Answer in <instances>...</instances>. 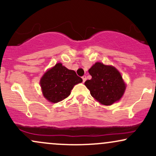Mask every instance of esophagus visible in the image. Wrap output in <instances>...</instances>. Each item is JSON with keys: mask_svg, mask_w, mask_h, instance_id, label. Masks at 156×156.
Wrapping results in <instances>:
<instances>
[{"mask_svg": "<svg viewBox=\"0 0 156 156\" xmlns=\"http://www.w3.org/2000/svg\"><path fill=\"white\" fill-rule=\"evenodd\" d=\"M82 79H83V82L84 83L86 81V80H87V77H86V76H82Z\"/></svg>", "mask_w": 156, "mask_h": 156, "instance_id": "1", "label": "esophagus"}]
</instances>
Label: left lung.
<instances>
[{
  "label": "left lung",
  "mask_w": 156,
  "mask_h": 156,
  "mask_svg": "<svg viewBox=\"0 0 156 156\" xmlns=\"http://www.w3.org/2000/svg\"><path fill=\"white\" fill-rule=\"evenodd\" d=\"M89 73L92 79L86 80L84 84L94 99L105 105L120 100L125 92V84L115 67L97 62Z\"/></svg>",
  "instance_id": "1"
}]
</instances>
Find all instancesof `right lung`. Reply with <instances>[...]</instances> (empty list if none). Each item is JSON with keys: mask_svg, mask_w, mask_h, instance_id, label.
Here are the masks:
<instances>
[{"mask_svg": "<svg viewBox=\"0 0 156 156\" xmlns=\"http://www.w3.org/2000/svg\"><path fill=\"white\" fill-rule=\"evenodd\" d=\"M82 81V78L74 70L58 63L44 73L40 85L44 98L51 103H58L67 98L73 87Z\"/></svg>", "mask_w": 156, "mask_h": 156, "instance_id": "add662e5", "label": "right lung"}]
</instances>
